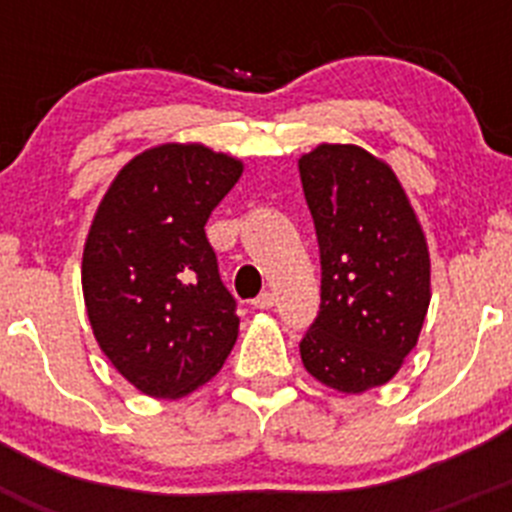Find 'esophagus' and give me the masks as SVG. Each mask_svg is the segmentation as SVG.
I'll return each instance as SVG.
<instances>
[{
	"instance_id": "34e87169",
	"label": "esophagus",
	"mask_w": 512,
	"mask_h": 512,
	"mask_svg": "<svg viewBox=\"0 0 512 512\" xmlns=\"http://www.w3.org/2000/svg\"><path fill=\"white\" fill-rule=\"evenodd\" d=\"M253 307H256V310H269V307H274V295H271V292H261V295L253 300Z\"/></svg>"
}]
</instances>
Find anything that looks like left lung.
I'll return each instance as SVG.
<instances>
[{"label": "left lung", "mask_w": 512, "mask_h": 512, "mask_svg": "<svg viewBox=\"0 0 512 512\" xmlns=\"http://www.w3.org/2000/svg\"><path fill=\"white\" fill-rule=\"evenodd\" d=\"M297 166L323 269L302 364L330 390L361 395L390 382L418 343L431 305L428 241L384 158L320 143Z\"/></svg>", "instance_id": "obj_1"}]
</instances>
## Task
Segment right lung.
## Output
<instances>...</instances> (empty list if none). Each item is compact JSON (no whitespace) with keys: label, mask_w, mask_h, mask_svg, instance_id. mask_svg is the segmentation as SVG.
<instances>
[{"label":"right lung","mask_w":512,"mask_h":512,"mask_svg":"<svg viewBox=\"0 0 512 512\" xmlns=\"http://www.w3.org/2000/svg\"><path fill=\"white\" fill-rule=\"evenodd\" d=\"M241 174V158L205 143H161L117 171L94 212L81 256L89 325L143 395H192L233 351L235 300L205 223Z\"/></svg>","instance_id":"obj_1"}]
</instances>
